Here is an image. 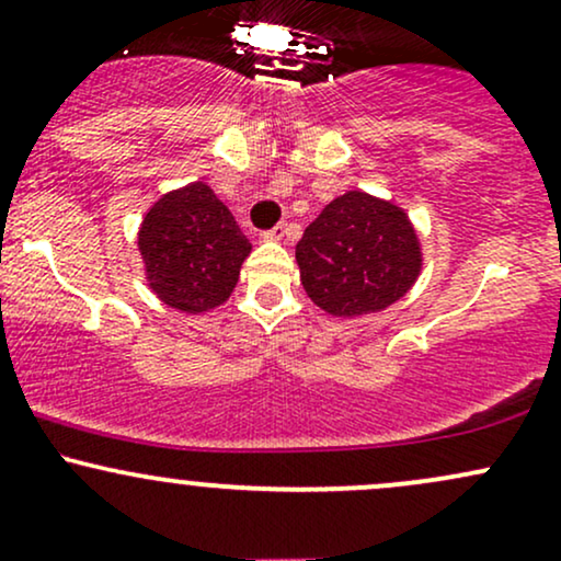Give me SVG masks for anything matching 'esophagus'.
Masks as SVG:
<instances>
[{
	"label": "esophagus",
	"instance_id": "obj_1",
	"mask_svg": "<svg viewBox=\"0 0 561 561\" xmlns=\"http://www.w3.org/2000/svg\"><path fill=\"white\" fill-rule=\"evenodd\" d=\"M285 234H287L285 224H276L274 229L263 231V240H266V242H282V240H285Z\"/></svg>",
	"mask_w": 561,
	"mask_h": 561
}]
</instances>
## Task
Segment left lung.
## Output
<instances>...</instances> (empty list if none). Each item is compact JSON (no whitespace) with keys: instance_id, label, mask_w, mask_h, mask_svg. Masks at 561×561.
Instances as JSON below:
<instances>
[{"instance_id":"8db88e82","label":"left lung","mask_w":561,"mask_h":561,"mask_svg":"<svg viewBox=\"0 0 561 561\" xmlns=\"http://www.w3.org/2000/svg\"><path fill=\"white\" fill-rule=\"evenodd\" d=\"M295 261L313 306L337 319L385 311L416 285L424 266L409 214L364 190L324 205L302 231Z\"/></svg>"}]
</instances>
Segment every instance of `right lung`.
Instances as JSON below:
<instances>
[{
  "instance_id": "right-lung-1",
  "label": "right lung",
  "mask_w": 561,
  "mask_h": 561,
  "mask_svg": "<svg viewBox=\"0 0 561 561\" xmlns=\"http://www.w3.org/2000/svg\"><path fill=\"white\" fill-rule=\"evenodd\" d=\"M147 287L179 313H205L234 293L253 244L205 182L165 192L139 224Z\"/></svg>"
}]
</instances>
